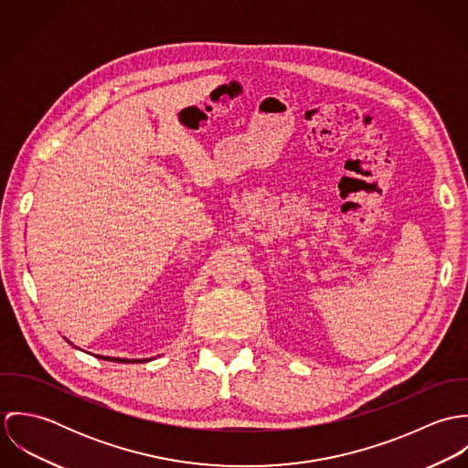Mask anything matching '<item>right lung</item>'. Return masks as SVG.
Returning <instances> with one entry per match:
<instances>
[{"label":"right lung","mask_w":468,"mask_h":468,"mask_svg":"<svg viewBox=\"0 0 468 468\" xmlns=\"http://www.w3.org/2000/svg\"><path fill=\"white\" fill-rule=\"evenodd\" d=\"M99 358H104V360H110V362H140V360H128V358H112V356H99ZM145 362V360H144Z\"/></svg>","instance_id":"obj_1"}]
</instances>
